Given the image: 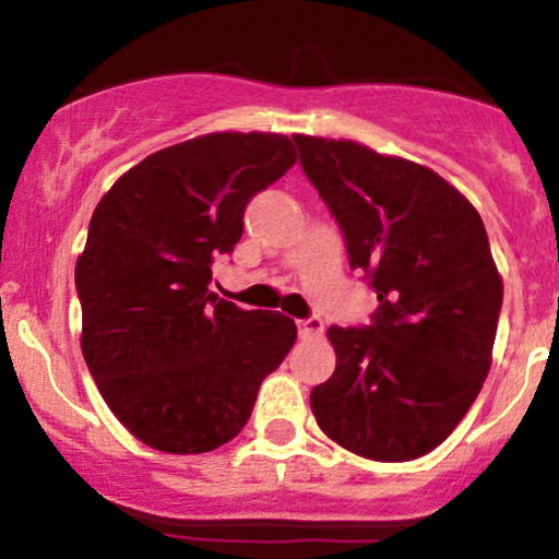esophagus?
I'll list each match as a JSON object with an SVG mask.
<instances>
[{
  "mask_svg": "<svg viewBox=\"0 0 559 559\" xmlns=\"http://www.w3.org/2000/svg\"><path fill=\"white\" fill-rule=\"evenodd\" d=\"M297 329H299V336L301 338H320L323 336V320H320L318 316H310L305 320H297Z\"/></svg>",
  "mask_w": 559,
  "mask_h": 559,
  "instance_id": "obj_1",
  "label": "esophagus"
}]
</instances>
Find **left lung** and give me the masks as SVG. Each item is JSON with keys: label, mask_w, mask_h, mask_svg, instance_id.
<instances>
[{"label": "left lung", "mask_w": 559, "mask_h": 559, "mask_svg": "<svg viewBox=\"0 0 559 559\" xmlns=\"http://www.w3.org/2000/svg\"><path fill=\"white\" fill-rule=\"evenodd\" d=\"M299 165L378 297L368 325H331L336 370L312 389L318 426L378 463L436 449L491 368L502 278L484 221L439 173L355 141L294 136Z\"/></svg>", "instance_id": "left-lung-1"}]
</instances>
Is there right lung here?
Returning <instances> with one entry per match:
<instances>
[{
  "label": "right lung",
  "mask_w": 559,
  "mask_h": 559,
  "mask_svg": "<svg viewBox=\"0 0 559 559\" xmlns=\"http://www.w3.org/2000/svg\"><path fill=\"white\" fill-rule=\"evenodd\" d=\"M294 163L281 133H210L141 159L96 204L75 265L83 360L152 449L199 454L234 439L297 342L292 318L210 292L249 199Z\"/></svg>",
  "instance_id": "add662e5"
}]
</instances>
